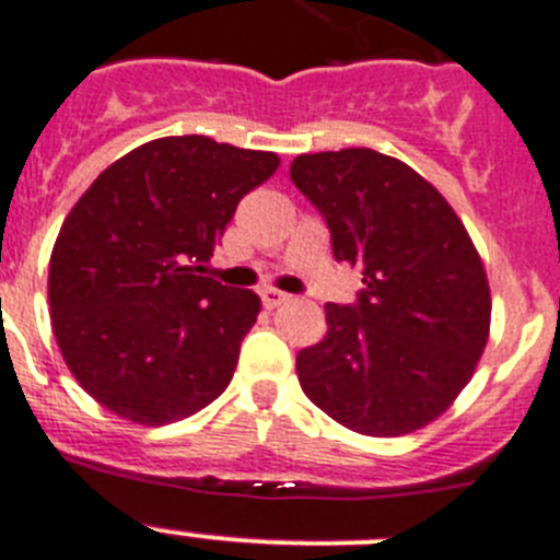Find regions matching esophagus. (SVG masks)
<instances>
[{"label":"esophagus","instance_id":"1","mask_svg":"<svg viewBox=\"0 0 560 560\" xmlns=\"http://www.w3.org/2000/svg\"><path fill=\"white\" fill-rule=\"evenodd\" d=\"M260 296H264L266 307H280L291 300V294H285V291H277V289H264L260 291Z\"/></svg>","mask_w":560,"mask_h":560}]
</instances>
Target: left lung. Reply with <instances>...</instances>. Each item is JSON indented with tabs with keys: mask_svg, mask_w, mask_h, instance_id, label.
I'll return each instance as SVG.
<instances>
[{
	"mask_svg": "<svg viewBox=\"0 0 560 560\" xmlns=\"http://www.w3.org/2000/svg\"><path fill=\"white\" fill-rule=\"evenodd\" d=\"M291 179L366 285L355 307L325 305L327 336L296 355L302 392L361 435L422 430L489 341V277L464 222L422 174L366 147L294 158Z\"/></svg>",
	"mask_w": 560,
	"mask_h": 560,
	"instance_id": "obj_1",
	"label": "left lung"
}]
</instances>
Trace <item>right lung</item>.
Listing matches in <instances>:
<instances>
[{
  "label": "right lung",
  "mask_w": 560,
  "mask_h": 560,
  "mask_svg": "<svg viewBox=\"0 0 560 560\" xmlns=\"http://www.w3.org/2000/svg\"><path fill=\"white\" fill-rule=\"evenodd\" d=\"M277 166L275 152L168 136L77 199L49 258V314L66 366L102 408L158 428L228 388L260 296L205 269L241 197Z\"/></svg>",
  "instance_id": "1"
}]
</instances>
